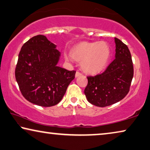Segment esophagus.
<instances>
[{
    "label": "esophagus",
    "mask_w": 150,
    "mask_h": 150,
    "mask_svg": "<svg viewBox=\"0 0 150 150\" xmlns=\"http://www.w3.org/2000/svg\"><path fill=\"white\" fill-rule=\"evenodd\" d=\"M81 75H82L81 73L79 72V71H76V74H75V77L77 78V77H79V76H81Z\"/></svg>",
    "instance_id": "obj_1"
}]
</instances>
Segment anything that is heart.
Returning a JSON list of instances; mask_svg holds the SVG:
<instances>
[{
	"label": "heart",
	"mask_w": 150,
	"mask_h": 150,
	"mask_svg": "<svg viewBox=\"0 0 150 150\" xmlns=\"http://www.w3.org/2000/svg\"><path fill=\"white\" fill-rule=\"evenodd\" d=\"M111 50L107 42H82L74 47L70 53H66L67 59L81 62L84 72L95 74L106 68L109 62Z\"/></svg>",
	"instance_id": "heart-1"
}]
</instances>
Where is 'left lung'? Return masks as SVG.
<instances>
[{
  "label": "left lung",
  "mask_w": 150,
  "mask_h": 150,
  "mask_svg": "<svg viewBox=\"0 0 150 150\" xmlns=\"http://www.w3.org/2000/svg\"><path fill=\"white\" fill-rule=\"evenodd\" d=\"M115 59L101 74L88 76L84 94L88 101L97 107L116 103L129 91L133 77V66L129 49L125 44L114 38Z\"/></svg>",
  "instance_id": "8db88e82"
}]
</instances>
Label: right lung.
I'll list each match as a JSON object with an SVG mask.
<instances>
[{
	"label": "right lung",
	"instance_id": "add662e5",
	"mask_svg": "<svg viewBox=\"0 0 150 150\" xmlns=\"http://www.w3.org/2000/svg\"><path fill=\"white\" fill-rule=\"evenodd\" d=\"M44 35L34 36L21 47L16 79L23 96L42 107L57 105L75 78L76 71L58 66L61 53Z\"/></svg>",
	"mask_w": 150,
	"mask_h": 150
}]
</instances>
